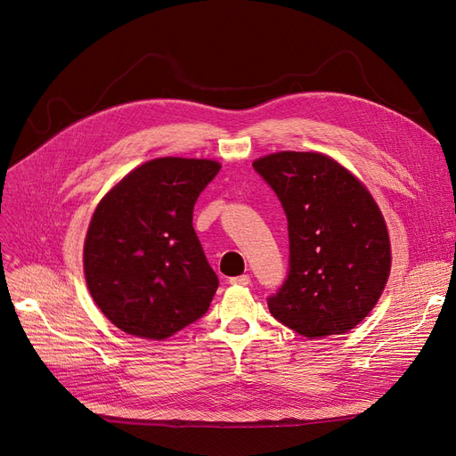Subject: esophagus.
I'll return each instance as SVG.
<instances>
[{
    "mask_svg": "<svg viewBox=\"0 0 456 456\" xmlns=\"http://www.w3.org/2000/svg\"><path fill=\"white\" fill-rule=\"evenodd\" d=\"M230 284H235V286H248V284H250V276H248V274L233 276V278H230Z\"/></svg>",
    "mask_w": 456,
    "mask_h": 456,
    "instance_id": "obj_1",
    "label": "esophagus"
}]
</instances>
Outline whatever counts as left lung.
<instances>
[{
	"mask_svg": "<svg viewBox=\"0 0 456 456\" xmlns=\"http://www.w3.org/2000/svg\"><path fill=\"white\" fill-rule=\"evenodd\" d=\"M252 167L288 219L289 271L269 312L312 339L349 332L377 305L392 267L379 206L349 170L315 151H278Z\"/></svg>",
	"mask_w": 456,
	"mask_h": 456,
	"instance_id": "left-lung-1",
	"label": "left lung"
}]
</instances>
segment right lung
Listing matches in <instances>:
<instances>
[{"instance_id":"add662e5","label":"right lung","mask_w":456,"mask_h":456,"mask_svg":"<svg viewBox=\"0 0 456 456\" xmlns=\"http://www.w3.org/2000/svg\"><path fill=\"white\" fill-rule=\"evenodd\" d=\"M221 165L209 159H151L98 204L86 232L89 291L115 327L165 339L199 321L219 278L192 228V209Z\"/></svg>"}]
</instances>
